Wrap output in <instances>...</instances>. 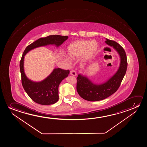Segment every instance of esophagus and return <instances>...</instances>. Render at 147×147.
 Here are the masks:
<instances>
[{
  "label": "esophagus",
  "instance_id": "1",
  "mask_svg": "<svg viewBox=\"0 0 147 147\" xmlns=\"http://www.w3.org/2000/svg\"><path fill=\"white\" fill-rule=\"evenodd\" d=\"M70 74L71 75H72V76H75L77 75L76 72L74 70H73L71 71Z\"/></svg>",
  "mask_w": 147,
  "mask_h": 147
}]
</instances>
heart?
<instances>
[{
    "label": "heart",
    "instance_id": "heart-1",
    "mask_svg": "<svg viewBox=\"0 0 147 147\" xmlns=\"http://www.w3.org/2000/svg\"><path fill=\"white\" fill-rule=\"evenodd\" d=\"M98 48V45L95 41L78 40L69 45L67 52L69 58L76 59L81 55L82 62H86L92 57ZM65 60L70 62L69 59L65 58Z\"/></svg>",
    "mask_w": 147,
    "mask_h": 147
}]
</instances>
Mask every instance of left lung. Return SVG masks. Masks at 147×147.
Instances as JSON below:
<instances>
[{
    "mask_svg": "<svg viewBox=\"0 0 147 147\" xmlns=\"http://www.w3.org/2000/svg\"><path fill=\"white\" fill-rule=\"evenodd\" d=\"M105 42L113 47L119 53L121 58L117 72L106 82L95 84L87 77L79 74L77 78V91L82 98L90 101L102 100L113 94L121 85L127 71V62L126 54L123 47L114 40L106 38Z\"/></svg>",
    "mask_w": 147,
    "mask_h": 147,
    "instance_id": "8db88e82",
    "label": "left lung"
}]
</instances>
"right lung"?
Segmentation results:
<instances>
[{"instance_id":"right-lung-1","label":"right lung","mask_w":147,"mask_h":147,"mask_svg":"<svg viewBox=\"0 0 147 147\" xmlns=\"http://www.w3.org/2000/svg\"><path fill=\"white\" fill-rule=\"evenodd\" d=\"M68 36L51 35L41 38L26 47L20 60V67L22 86L30 98L35 102L42 105L54 104L59 100L58 87L64 79L68 76L69 70L54 69L51 74L40 82L30 80L26 76L24 72V56L32 49L49 45H55L57 47L62 44Z\"/></svg>"}]
</instances>
